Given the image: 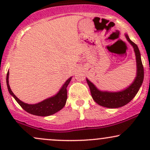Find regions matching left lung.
Here are the masks:
<instances>
[{
  "label": "left lung",
  "instance_id": "1",
  "mask_svg": "<svg viewBox=\"0 0 150 150\" xmlns=\"http://www.w3.org/2000/svg\"><path fill=\"white\" fill-rule=\"evenodd\" d=\"M125 37L127 41L133 48L135 55L137 70H136V76L133 82L128 87L122 90L117 91V92H110V91L100 90L90 80L86 78L90 89L92 99L99 106L106 108H116L126 105L135 97L144 80V68L141 60L140 50L135 43L130 40L128 34H125Z\"/></svg>",
  "mask_w": 150,
  "mask_h": 150
}]
</instances>
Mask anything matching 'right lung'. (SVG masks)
<instances>
[{"instance_id": "obj_1", "label": "right lung", "mask_w": 150, "mask_h": 150, "mask_svg": "<svg viewBox=\"0 0 150 150\" xmlns=\"http://www.w3.org/2000/svg\"><path fill=\"white\" fill-rule=\"evenodd\" d=\"M73 77H70L65 82V83L62 85L61 88L52 97L47 98L40 102L37 104H30L23 102L20 99H19L14 93L12 92L9 85V70L6 77V83L8 87V92L12 97H14L17 102L20 105V106L25 111L31 113L32 115L39 116H49L54 114L65 106L67 101V87L69 85L70 82Z\"/></svg>"}]
</instances>
